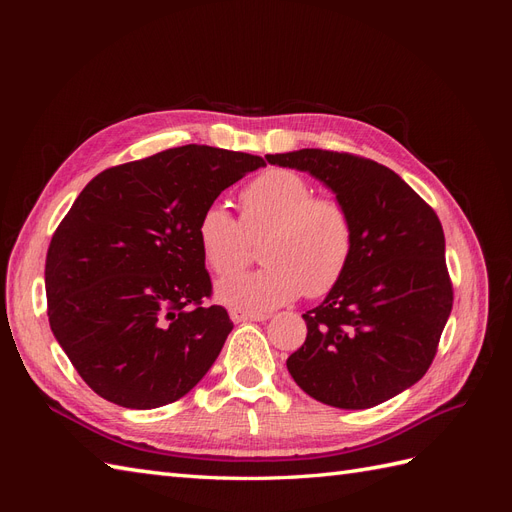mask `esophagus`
<instances>
[{
  "mask_svg": "<svg viewBox=\"0 0 512 512\" xmlns=\"http://www.w3.org/2000/svg\"><path fill=\"white\" fill-rule=\"evenodd\" d=\"M230 318L232 322H262L267 320L269 316L267 314H256V312H245V309H232L230 312Z\"/></svg>",
  "mask_w": 512,
  "mask_h": 512,
  "instance_id": "obj_1",
  "label": "esophagus"
}]
</instances>
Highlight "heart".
<instances>
[{
  "instance_id": "1",
  "label": "heart",
  "mask_w": 512,
  "mask_h": 512,
  "mask_svg": "<svg viewBox=\"0 0 512 512\" xmlns=\"http://www.w3.org/2000/svg\"><path fill=\"white\" fill-rule=\"evenodd\" d=\"M307 179L286 168H271L245 185L241 220L220 200L200 213L196 237L209 269L228 277L252 260V239L262 241L265 267L230 277L218 286L226 305L267 312L307 297L329 294L344 280L354 256V222L333 196H312Z\"/></svg>"
}]
</instances>
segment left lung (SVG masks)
<instances>
[{"label": "left lung", "mask_w": 512, "mask_h": 512, "mask_svg": "<svg viewBox=\"0 0 512 512\" xmlns=\"http://www.w3.org/2000/svg\"><path fill=\"white\" fill-rule=\"evenodd\" d=\"M267 162L307 170L335 192L354 222L344 280L303 314L307 337L288 371L322 404L374 408L421 380L453 309L444 230L391 168L354 153L301 149Z\"/></svg>", "instance_id": "8db88e82"}]
</instances>
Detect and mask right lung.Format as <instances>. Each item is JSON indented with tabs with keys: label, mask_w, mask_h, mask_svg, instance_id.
Here are the masks:
<instances>
[{
	"label": "right lung",
	"mask_w": 512,
	"mask_h": 512,
	"mask_svg": "<svg viewBox=\"0 0 512 512\" xmlns=\"http://www.w3.org/2000/svg\"><path fill=\"white\" fill-rule=\"evenodd\" d=\"M260 156L183 145L102 170L74 200L46 252L51 331L87 386L151 410L200 382L232 331L209 305L196 224Z\"/></svg>",
	"instance_id": "obj_1"
}]
</instances>
